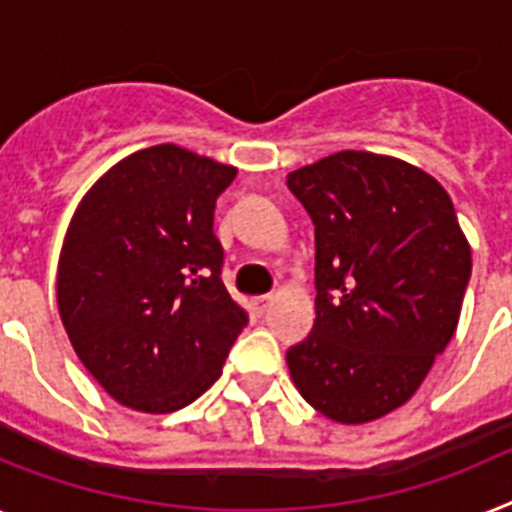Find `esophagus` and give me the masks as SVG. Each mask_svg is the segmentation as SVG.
Listing matches in <instances>:
<instances>
[{"label": "esophagus", "instance_id": "1", "mask_svg": "<svg viewBox=\"0 0 512 512\" xmlns=\"http://www.w3.org/2000/svg\"><path fill=\"white\" fill-rule=\"evenodd\" d=\"M270 304H273V296H270V294L255 296V299H252V309H255V315H265Z\"/></svg>", "mask_w": 512, "mask_h": 512}]
</instances>
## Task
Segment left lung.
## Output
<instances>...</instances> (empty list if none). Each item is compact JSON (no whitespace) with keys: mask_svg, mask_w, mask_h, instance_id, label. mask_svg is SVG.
Masks as SVG:
<instances>
[{"mask_svg":"<svg viewBox=\"0 0 512 512\" xmlns=\"http://www.w3.org/2000/svg\"><path fill=\"white\" fill-rule=\"evenodd\" d=\"M315 223V328L286 351L312 409L375 422L409 401L445 351L471 278L450 195L427 171L341 150L291 171Z\"/></svg>","mask_w":512,"mask_h":512,"instance_id":"1","label":"left lung"}]
</instances>
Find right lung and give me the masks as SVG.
Instances as JSON below:
<instances>
[{
  "label": "right lung",
  "instance_id": "obj_1",
  "mask_svg": "<svg viewBox=\"0 0 512 512\" xmlns=\"http://www.w3.org/2000/svg\"><path fill=\"white\" fill-rule=\"evenodd\" d=\"M234 176V166L153 145L111 166L77 205L59 255V315L80 362L122 406L184 409L221 377L247 325L213 234Z\"/></svg>",
  "mask_w": 512,
  "mask_h": 512
}]
</instances>
